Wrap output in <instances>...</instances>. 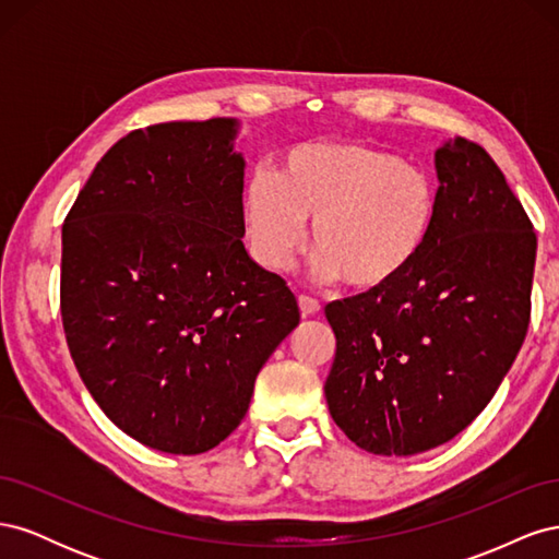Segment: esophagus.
<instances>
[{
	"instance_id": "esophagus-1",
	"label": "esophagus",
	"mask_w": 559,
	"mask_h": 559,
	"mask_svg": "<svg viewBox=\"0 0 559 559\" xmlns=\"http://www.w3.org/2000/svg\"><path fill=\"white\" fill-rule=\"evenodd\" d=\"M298 308H300L302 317H308V314H317L321 310V302L317 298H312V296L300 294L298 296Z\"/></svg>"
}]
</instances>
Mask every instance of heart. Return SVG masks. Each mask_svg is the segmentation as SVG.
I'll list each match as a JSON object with an SVG mask.
<instances>
[{"label": "heart", "mask_w": 559, "mask_h": 559, "mask_svg": "<svg viewBox=\"0 0 559 559\" xmlns=\"http://www.w3.org/2000/svg\"><path fill=\"white\" fill-rule=\"evenodd\" d=\"M436 214L438 189L425 167L352 142L302 144L280 177L257 173L245 191L247 238L261 265L289 267L312 222L314 275L359 292L408 273Z\"/></svg>", "instance_id": "obj_1"}]
</instances>
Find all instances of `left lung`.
Segmentation results:
<instances>
[{"instance_id": "left-lung-1", "label": "left lung", "mask_w": 559, "mask_h": 559, "mask_svg": "<svg viewBox=\"0 0 559 559\" xmlns=\"http://www.w3.org/2000/svg\"><path fill=\"white\" fill-rule=\"evenodd\" d=\"M436 224L408 273L326 306L329 411L373 454H417L464 431L530 329L536 233L527 212L476 142L436 148Z\"/></svg>"}]
</instances>
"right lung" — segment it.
Returning <instances> with one entry per match:
<instances>
[{
    "mask_svg": "<svg viewBox=\"0 0 559 559\" xmlns=\"http://www.w3.org/2000/svg\"><path fill=\"white\" fill-rule=\"evenodd\" d=\"M238 121L132 130L64 218L67 347L114 425L200 454L242 421L259 370L300 321L286 282L249 259Z\"/></svg>",
    "mask_w": 559,
    "mask_h": 559,
    "instance_id": "right-lung-1",
    "label": "right lung"
}]
</instances>
